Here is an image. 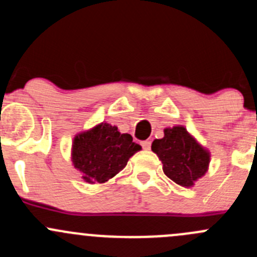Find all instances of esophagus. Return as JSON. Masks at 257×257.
<instances>
[{
  "label": "esophagus",
  "instance_id": "1",
  "mask_svg": "<svg viewBox=\"0 0 257 257\" xmlns=\"http://www.w3.org/2000/svg\"><path fill=\"white\" fill-rule=\"evenodd\" d=\"M151 141H142V142H141V146H142V148L143 150H146V151H148V150H151Z\"/></svg>",
  "mask_w": 257,
  "mask_h": 257
}]
</instances>
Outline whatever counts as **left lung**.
Instances as JSON below:
<instances>
[{"mask_svg": "<svg viewBox=\"0 0 257 257\" xmlns=\"http://www.w3.org/2000/svg\"><path fill=\"white\" fill-rule=\"evenodd\" d=\"M152 151L163 163V172L181 186H192L208 169L209 153L183 126L164 130V137L154 140Z\"/></svg>", "mask_w": 257, "mask_h": 257, "instance_id": "obj_1", "label": "left lung"}]
</instances>
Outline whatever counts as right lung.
Segmentation results:
<instances>
[{
    "label": "right lung",
    "mask_w": 257,
    "mask_h": 257,
    "mask_svg": "<svg viewBox=\"0 0 257 257\" xmlns=\"http://www.w3.org/2000/svg\"><path fill=\"white\" fill-rule=\"evenodd\" d=\"M141 150L128 134H120L116 126L100 123L76 136L72 146L74 168L83 173L87 183H105L122 170L128 159Z\"/></svg>",
    "instance_id": "1"
}]
</instances>
